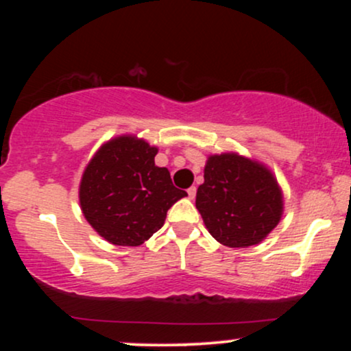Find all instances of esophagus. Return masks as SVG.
Returning a JSON list of instances; mask_svg holds the SVG:
<instances>
[{
    "label": "esophagus",
    "mask_w": 351,
    "mask_h": 351,
    "mask_svg": "<svg viewBox=\"0 0 351 351\" xmlns=\"http://www.w3.org/2000/svg\"><path fill=\"white\" fill-rule=\"evenodd\" d=\"M188 196L191 199H195V196H196V186H191V188H188Z\"/></svg>",
    "instance_id": "esophagus-1"
}]
</instances>
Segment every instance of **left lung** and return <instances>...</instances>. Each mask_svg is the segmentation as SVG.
<instances>
[{"instance_id":"obj_1","label":"left lung","mask_w":351,"mask_h":351,"mask_svg":"<svg viewBox=\"0 0 351 351\" xmlns=\"http://www.w3.org/2000/svg\"><path fill=\"white\" fill-rule=\"evenodd\" d=\"M209 234L228 247L259 244L279 224L284 201L271 170L237 155H211L196 193Z\"/></svg>"}]
</instances>
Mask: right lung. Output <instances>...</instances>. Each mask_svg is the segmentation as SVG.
<instances>
[{
	"instance_id": "add662e5",
	"label": "right lung",
	"mask_w": 351,
	"mask_h": 351,
	"mask_svg": "<svg viewBox=\"0 0 351 351\" xmlns=\"http://www.w3.org/2000/svg\"><path fill=\"white\" fill-rule=\"evenodd\" d=\"M158 148L122 135L92 156L79 186L80 209L92 228L115 245H140L163 226L186 191L173 186L170 171L155 165Z\"/></svg>"
}]
</instances>
